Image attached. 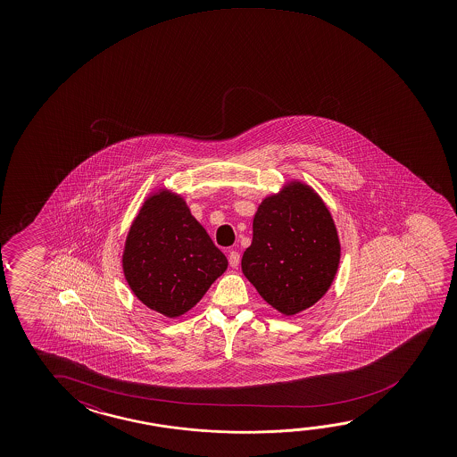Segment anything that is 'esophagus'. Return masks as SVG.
Here are the masks:
<instances>
[{
	"instance_id": "1",
	"label": "esophagus",
	"mask_w": 457,
	"mask_h": 457,
	"mask_svg": "<svg viewBox=\"0 0 457 457\" xmlns=\"http://www.w3.org/2000/svg\"><path fill=\"white\" fill-rule=\"evenodd\" d=\"M228 260H229V266H231V268H237L240 262V254L232 250V252H229V254H228Z\"/></svg>"
}]
</instances>
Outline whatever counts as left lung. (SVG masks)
<instances>
[{
  "label": "left lung",
  "instance_id": "1",
  "mask_svg": "<svg viewBox=\"0 0 457 457\" xmlns=\"http://www.w3.org/2000/svg\"><path fill=\"white\" fill-rule=\"evenodd\" d=\"M339 262L335 220L314 187L290 180L262 199L242 272L268 304L284 315L314 306L328 292Z\"/></svg>",
  "mask_w": 457,
  "mask_h": 457
}]
</instances>
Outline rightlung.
Instances as JSON below:
<instances>
[{"mask_svg":"<svg viewBox=\"0 0 457 457\" xmlns=\"http://www.w3.org/2000/svg\"><path fill=\"white\" fill-rule=\"evenodd\" d=\"M228 268L185 197L159 187L129 228L122 270L143 304L169 319L187 314Z\"/></svg>","mask_w":457,"mask_h":457,"instance_id":"1","label":"right lung"}]
</instances>
